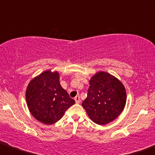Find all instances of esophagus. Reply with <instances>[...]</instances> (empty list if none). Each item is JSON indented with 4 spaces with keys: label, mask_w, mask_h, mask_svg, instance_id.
<instances>
[{
    "label": "esophagus",
    "mask_w": 155,
    "mask_h": 155,
    "mask_svg": "<svg viewBox=\"0 0 155 155\" xmlns=\"http://www.w3.org/2000/svg\"><path fill=\"white\" fill-rule=\"evenodd\" d=\"M74 101H75L76 104H80V102H81V99H80L79 95H77V96L74 98Z\"/></svg>",
    "instance_id": "obj_1"
}]
</instances>
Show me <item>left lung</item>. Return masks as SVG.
Returning a JSON list of instances; mask_svg holds the SVG:
<instances>
[{
    "label": "left lung",
    "mask_w": 155,
    "mask_h": 155,
    "mask_svg": "<svg viewBox=\"0 0 155 155\" xmlns=\"http://www.w3.org/2000/svg\"><path fill=\"white\" fill-rule=\"evenodd\" d=\"M87 96L82 106L94 123L106 125L115 120L123 111L127 102V92L118 78L100 71L89 81Z\"/></svg>",
    "instance_id": "left-lung-1"
}]
</instances>
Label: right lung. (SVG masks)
I'll return each mask as SVG.
<instances>
[{"label": "right lung", "instance_id": "right-lung-1", "mask_svg": "<svg viewBox=\"0 0 155 155\" xmlns=\"http://www.w3.org/2000/svg\"><path fill=\"white\" fill-rule=\"evenodd\" d=\"M26 100L31 115L47 125L61 119L66 110L75 103L61 86L60 73L51 70L41 72L29 82Z\"/></svg>", "mask_w": 155, "mask_h": 155}]
</instances>
